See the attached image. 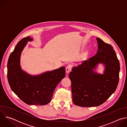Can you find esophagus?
Listing matches in <instances>:
<instances>
[{
	"label": "esophagus",
	"instance_id": "1",
	"mask_svg": "<svg viewBox=\"0 0 127 127\" xmlns=\"http://www.w3.org/2000/svg\"><path fill=\"white\" fill-rule=\"evenodd\" d=\"M71 68H72V66L71 65H68L66 66V72L67 73H69V72H70V71L71 70Z\"/></svg>",
	"mask_w": 127,
	"mask_h": 127
}]
</instances>
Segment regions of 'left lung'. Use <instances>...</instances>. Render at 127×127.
<instances>
[{
    "mask_svg": "<svg viewBox=\"0 0 127 127\" xmlns=\"http://www.w3.org/2000/svg\"><path fill=\"white\" fill-rule=\"evenodd\" d=\"M96 54L72 68L69 77L71 81L72 100L82 107L97 106L104 103L114 93L119 80L120 65L113 47L96 38ZM103 64V74L94 71Z\"/></svg>",
    "mask_w": 127,
    "mask_h": 127,
    "instance_id": "8db88e82",
    "label": "left lung"
}]
</instances>
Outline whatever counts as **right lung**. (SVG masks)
<instances>
[{
	"label": "right lung",
	"mask_w": 127,
	"mask_h": 127,
	"mask_svg": "<svg viewBox=\"0 0 127 127\" xmlns=\"http://www.w3.org/2000/svg\"><path fill=\"white\" fill-rule=\"evenodd\" d=\"M27 37L22 39L10 54L7 62V78L13 93L29 105H45L49 103L55 88L65 76V68L61 67L50 71L32 75L23 70L20 65L22 51L28 42Z\"/></svg>",
	"instance_id": "right-lung-1"
}]
</instances>
